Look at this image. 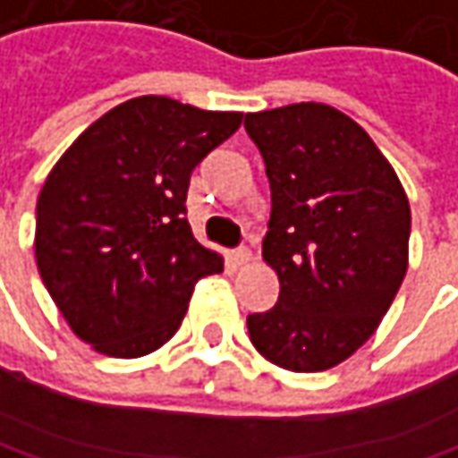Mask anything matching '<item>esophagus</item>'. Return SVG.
Instances as JSON below:
<instances>
[{"instance_id": "1", "label": "esophagus", "mask_w": 458, "mask_h": 458, "mask_svg": "<svg viewBox=\"0 0 458 458\" xmlns=\"http://www.w3.org/2000/svg\"><path fill=\"white\" fill-rule=\"evenodd\" d=\"M230 259H233V265H238V267H243L249 259H251V251L246 249V246H238L233 254H230Z\"/></svg>"}]
</instances>
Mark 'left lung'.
Masks as SVG:
<instances>
[{
	"instance_id": "obj_1",
	"label": "left lung",
	"mask_w": 458,
	"mask_h": 458,
	"mask_svg": "<svg viewBox=\"0 0 458 458\" xmlns=\"http://www.w3.org/2000/svg\"><path fill=\"white\" fill-rule=\"evenodd\" d=\"M272 212L262 254L277 304L246 317L254 349L293 372L349 359L380 325L406 275L411 215L394 167L352 117L301 102L243 117Z\"/></svg>"
}]
</instances>
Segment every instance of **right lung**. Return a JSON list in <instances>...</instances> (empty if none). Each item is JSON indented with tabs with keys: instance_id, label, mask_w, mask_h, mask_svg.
Returning <instances> with one entry per match:
<instances>
[{
	"instance_id": "add662e5",
	"label": "right lung",
	"mask_w": 458,
	"mask_h": 458,
	"mask_svg": "<svg viewBox=\"0 0 458 458\" xmlns=\"http://www.w3.org/2000/svg\"><path fill=\"white\" fill-rule=\"evenodd\" d=\"M241 120L139 97L55 165L36 204V265L81 341L120 359L151 353L181 327L196 280L223 272L191 233L186 196L193 167Z\"/></svg>"
}]
</instances>
